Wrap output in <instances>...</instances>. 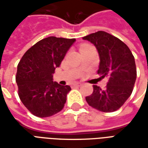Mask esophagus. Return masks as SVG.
Listing matches in <instances>:
<instances>
[{
  "label": "esophagus",
  "instance_id": "34e87169",
  "mask_svg": "<svg viewBox=\"0 0 148 148\" xmlns=\"http://www.w3.org/2000/svg\"><path fill=\"white\" fill-rule=\"evenodd\" d=\"M81 86V83H78V82H77V83L74 84V86Z\"/></svg>",
  "mask_w": 148,
  "mask_h": 148
}]
</instances>
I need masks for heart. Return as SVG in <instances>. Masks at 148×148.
Masks as SVG:
<instances>
[{
	"label": "heart",
	"mask_w": 148,
	"mask_h": 148,
	"mask_svg": "<svg viewBox=\"0 0 148 148\" xmlns=\"http://www.w3.org/2000/svg\"><path fill=\"white\" fill-rule=\"evenodd\" d=\"M91 46L90 44H86V43H85V44H82V45L80 47V51H82V50H85V49L88 48V47H90Z\"/></svg>",
	"instance_id": "1"
}]
</instances>
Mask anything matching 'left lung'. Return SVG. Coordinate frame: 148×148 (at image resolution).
Returning a JSON list of instances; mask_svg holds the SVG:
<instances>
[{
	"label": "left lung",
	"instance_id": "left-lung-1",
	"mask_svg": "<svg viewBox=\"0 0 148 148\" xmlns=\"http://www.w3.org/2000/svg\"><path fill=\"white\" fill-rule=\"evenodd\" d=\"M83 39L92 42L100 56L97 74L109 80L102 90L93 85V93L86 97L89 106L103 112L116 111L131 96L136 79V66L130 49L124 42L103 31Z\"/></svg>",
	"mask_w": 148,
	"mask_h": 148
}]
</instances>
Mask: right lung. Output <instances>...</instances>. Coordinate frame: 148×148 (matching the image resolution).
<instances>
[{"label": "right lung", "mask_w": 148, "mask_h": 148, "mask_svg": "<svg viewBox=\"0 0 148 148\" xmlns=\"http://www.w3.org/2000/svg\"><path fill=\"white\" fill-rule=\"evenodd\" d=\"M74 41L47 37L34 44L21 58L16 75L18 95L34 116L48 117L63 109L71 89L53 82L52 74Z\"/></svg>", "instance_id": "obj_1"}]
</instances>
